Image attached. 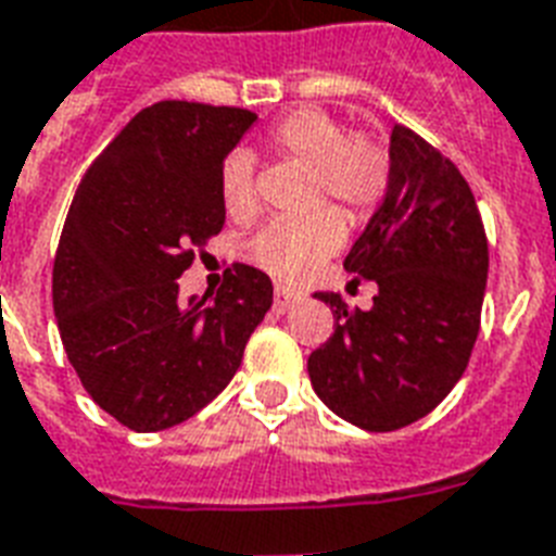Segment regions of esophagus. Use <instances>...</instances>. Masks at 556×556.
Masks as SVG:
<instances>
[{"instance_id":"esophagus-1","label":"esophagus","mask_w":556,"mask_h":556,"mask_svg":"<svg viewBox=\"0 0 556 556\" xmlns=\"http://www.w3.org/2000/svg\"><path fill=\"white\" fill-rule=\"evenodd\" d=\"M301 301H304V295H301V292L283 290V287H278V290H275L273 304H275V309H278V313H287V309L299 307Z\"/></svg>"}]
</instances>
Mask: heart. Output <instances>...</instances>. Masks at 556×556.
<instances>
[{
  "label": "heart",
  "mask_w": 556,
  "mask_h": 556,
  "mask_svg": "<svg viewBox=\"0 0 556 556\" xmlns=\"http://www.w3.org/2000/svg\"><path fill=\"white\" fill-rule=\"evenodd\" d=\"M266 148L309 167V205L337 200L348 214L365 217L389 191V150L368 132H345L339 118L316 106L275 122L266 132ZM219 202L235 223L255 217V174L247 153H231L219 167ZM342 243L345 219L337 208L321 205L304 217L266 223L247 243V257L281 281H304Z\"/></svg>",
  "instance_id": "obj_1"
}]
</instances>
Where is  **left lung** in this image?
<instances>
[{
	"instance_id": "8db88e82",
	"label": "left lung",
	"mask_w": 556,
	"mask_h": 556,
	"mask_svg": "<svg viewBox=\"0 0 556 556\" xmlns=\"http://www.w3.org/2000/svg\"><path fill=\"white\" fill-rule=\"evenodd\" d=\"M391 179L345 269L377 283L371 309L337 292L333 337L307 359L321 403L368 432L426 417L462 380L479 337L488 235L462 170L417 132L391 130Z\"/></svg>"
}]
</instances>
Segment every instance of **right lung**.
<instances>
[{
	"label": "right lung",
	"instance_id": "obj_1",
	"mask_svg": "<svg viewBox=\"0 0 556 556\" xmlns=\"http://www.w3.org/2000/svg\"><path fill=\"white\" fill-rule=\"evenodd\" d=\"M257 115L159 101L141 110L77 185L51 299L72 368L132 432H162L226 389L273 307L269 275L231 264L214 299L179 275L219 235V167Z\"/></svg>",
	"mask_w": 556,
	"mask_h": 556
}]
</instances>
